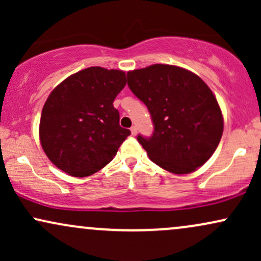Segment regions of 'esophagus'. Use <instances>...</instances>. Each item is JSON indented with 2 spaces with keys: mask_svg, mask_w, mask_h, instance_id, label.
I'll return each mask as SVG.
<instances>
[{
  "mask_svg": "<svg viewBox=\"0 0 261 261\" xmlns=\"http://www.w3.org/2000/svg\"><path fill=\"white\" fill-rule=\"evenodd\" d=\"M130 131H131V134L134 135V136H136V135H137V127L136 126H131Z\"/></svg>",
  "mask_w": 261,
  "mask_h": 261,
  "instance_id": "esophagus-1",
  "label": "esophagus"
}]
</instances>
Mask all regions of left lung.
<instances>
[{
  "instance_id": "left-lung-1",
  "label": "left lung",
  "mask_w": 261,
  "mask_h": 261,
  "mask_svg": "<svg viewBox=\"0 0 261 261\" xmlns=\"http://www.w3.org/2000/svg\"><path fill=\"white\" fill-rule=\"evenodd\" d=\"M131 92L147 107L153 134L137 141L161 168L188 174L216 151L223 118L214 93L190 71L152 65L127 73Z\"/></svg>"
}]
</instances>
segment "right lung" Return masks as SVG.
I'll list each match as a JSON object with an SVG mask.
<instances>
[{"mask_svg":"<svg viewBox=\"0 0 261 261\" xmlns=\"http://www.w3.org/2000/svg\"><path fill=\"white\" fill-rule=\"evenodd\" d=\"M125 72L89 67L50 93L40 118L41 147L50 161L72 176H88L106 167L130 135L120 126L116 95Z\"/></svg>","mask_w":261,"mask_h":261,"instance_id":"1","label":"right lung"}]
</instances>
